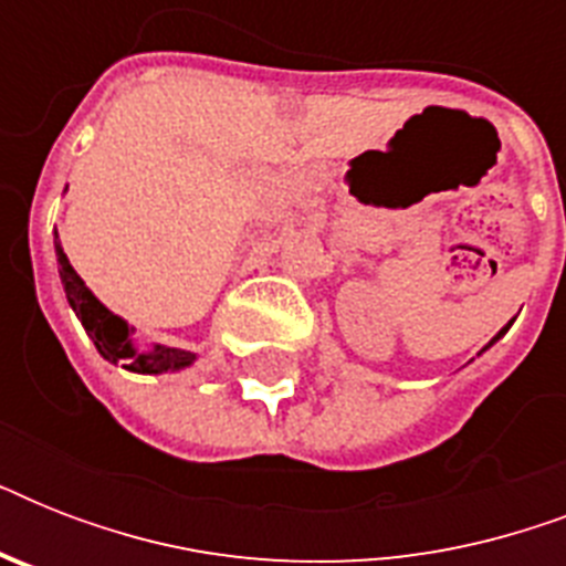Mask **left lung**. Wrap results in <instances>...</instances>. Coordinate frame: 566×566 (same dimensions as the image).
Listing matches in <instances>:
<instances>
[{"instance_id":"left-lung-1","label":"left lung","mask_w":566,"mask_h":566,"mask_svg":"<svg viewBox=\"0 0 566 566\" xmlns=\"http://www.w3.org/2000/svg\"><path fill=\"white\" fill-rule=\"evenodd\" d=\"M509 328H511V323H509V326H505V328H502L500 335L493 337V340H491V344H488V346H493V344H496V340H500V337H502V335H505V332H509ZM488 346H484V349H488ZM484 349H482V353H484Z\"/></svg>"}]
</instances>
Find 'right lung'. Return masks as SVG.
Wrapping results in <instances>:
<instances>
[{
  "label": "right lung",
  "instance_id": "right-lung-1",
  "mask_svg": "<svg viewBox=\"0 0 566 566\" xmlns=\"http://www.w3.org/2000/svg\"><path fill=\"white\" fill-rule=\"evenodd\" d=\"M55 255H57V273H61V284H64L66 302L75 311V317L82 319L84 332L91 335L93 346L99 349V355L111 364H123L132 373H172L181 367H190L196 361V355L188 349H172V346H155L153 353H137L132 344V332L123 317H117L114 311H108L91 287L82 282V275L75 273L70 258L61 249L55 231Z\"/></svg>",
  "mask_w": 566,
  "mask_h": 566
}]
</instances>
